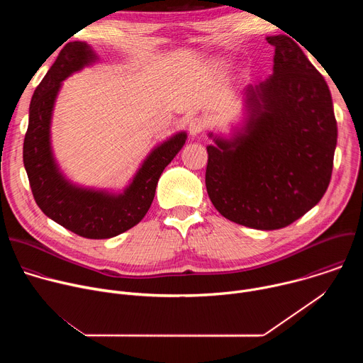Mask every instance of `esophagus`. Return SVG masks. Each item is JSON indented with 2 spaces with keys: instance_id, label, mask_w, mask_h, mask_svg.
<instances>
[{
  "instance_id": "esophagus-1",
  "label": "esophagus",
  "mask_w": 363,
  "mask_h": 363,
  "mask_svg": "<svg viewBox=\"0 0 363 363\" xmlns=\"http://www.w3.org/2000/svg\"><path fill=\"white\" fill-rule=\"evenodd\" d=\"M205 128H206V122H205V119H202V118H194V119L189 122V133H191L192 136H196V135L202 133V132L205 130Z\"/></svg>"
}]
</instances>
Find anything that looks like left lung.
Returning <instances> with one entry per match:
<instances>
[{
    "label": "left lung",
    "mask_w": 363,
    "mask_h": 363,
    "mask_svg": "<svg viewBox=\"0 0 363 363\" xmlns=\"http://www.w3.org/2000/svg\"><path fill=\"white\" fill-rule=\"evenodd\" d=\"M274 73L247 89L250 119L234 142L206 146V192L227 220L255 230L290 225L322 199L337 125L323 76L290 37H267Z\"/></svg>",
    "instance_id": "left-lung-1"
}]
</instances>
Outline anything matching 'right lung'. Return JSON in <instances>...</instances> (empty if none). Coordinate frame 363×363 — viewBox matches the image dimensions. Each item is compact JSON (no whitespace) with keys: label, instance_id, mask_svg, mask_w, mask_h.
I'll return each instance as SVG.
<instances>
[{"label":"right lung","instance_id":"obj_1","mask_svg":"<svg viewBox=\"0 0 363 363\" xmlns=\"http://www.w3.org/2000/svg\"><path fill=\"white\" fill-rule=\"evenodd\" d=\"M93 59L94 55L84 43H67L62 48L57 60L34 90L23 161L33 196L48 218L80 237L103 240L128 231L145 217L161 174L184 146L186 135L178 133L155 149L122 195L113 196L70 185L51 157V111L62 80Z\"/></svg>","mask_w":363,"mask_h":363}]
</instances>
